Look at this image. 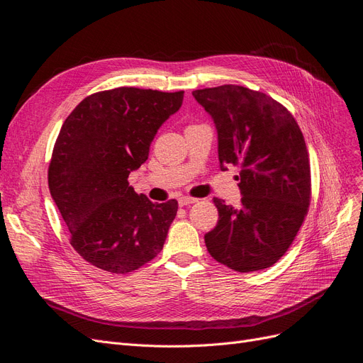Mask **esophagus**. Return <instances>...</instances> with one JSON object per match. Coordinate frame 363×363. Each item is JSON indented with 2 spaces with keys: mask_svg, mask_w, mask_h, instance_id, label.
Returning a JSON list of instances; mask_svg holds the SVG:
<instances>
[{
  "mask_svg": "<svg viewBox=\"0 0 363 363\" xmlns=\"http://www.w3.org/2000/svg\"><path fill=\"white\" fill-rule=\"evenodd\" d=\"M199 200L196 199H191V196H182V199H179V206L180 207H184V206H189V204H194Z\"/></svg>",
  "mask_w": 363,
  "mask_h": 363,
  "instance_id": "esophagus-1",
  "label": "esophagus"
}]
</instances>
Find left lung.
I'll use <instances>...</instances> for the list:
<instances>
[{
	"label": "left lung",
	"instance_id": "left-lung-1",
	"mask_svg": "<svg viewBox=\"0 0 363 363\" xmlns=\"http://www.w3.org/2000/svg\"><path fill=\"white\" fill-rule=\"evenodd\" d=\"M212 116L221 169L239 164L238 207L213 199L218 224L206 233L211 256L230 269L272 267L288 251L311 204V164L301 130L286 107L244 86L192 92Z\"/></svg>",
	"mask_w": 363,
	"mask_h": 363
}]
</instances>
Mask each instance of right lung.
<instances>
[{"label": "right lung", "mask_w": 363, "mask_h": 363, "mask_svg": "<svg viewBox=\"0 0 363 363\" xmlns=\"http://www.w3.org/2000/svg\"><path fill=\"white\" fill-rule=\"evenodd\" d=\"M183 94L116 87L86 96L65 119L48 186L71 245L91 265L127 274L162 251L179 204L152 203L127 179L148 159L152 139L182 107Z\"/></svg>", "instance_id": "add662e5"}]
</instances>
